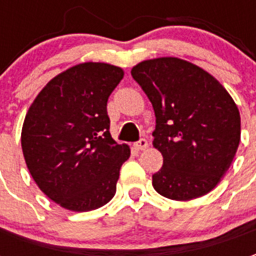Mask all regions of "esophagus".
I'll list each match as a JSON object with an SVG mask.
<instances>
[{"label":"esophagus","mask_w":256,"mask_h":256,"mask_svg":"<svg viewBox=\"0 0 256 256\" xmlns=\"http://www.w3.org/2000/svg\"><path fill=\"white\" fill-rule=\"evenodd\" d=\"M134 146H136V150H145L146 148H148V141H146L145 138H141L140 141H137V142L134 144Z\"/></svg>","instance_id":"obj_1"}]
</instances>
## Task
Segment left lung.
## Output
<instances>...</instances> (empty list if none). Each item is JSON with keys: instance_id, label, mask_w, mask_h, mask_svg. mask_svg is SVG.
Listing matches in <instances>:
<instances>
[{"instance_id": "left-lung-1", "label": "left lung", "mask_w": 256, "mask_h": 256, "mask_svg": "<svg viewBox=\"0 0 256 256\" xmlns=\"http://www.w3.org/2000/svg\"><path fill=\"white\" fill-rule=\"evenodd\" d=\"M132 75L155 111L152 144L163 156L152 176L156 192L180 202L211 192L238 148L236 102L211 74L182 58L144 60Z\"/></svg>"}]
</instances>
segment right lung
Here are the masks:
<instances>
[{"label": "right lung", "instance_id": "add662e5", "mask_svg": "<svg viewBox=\"0 0 256 256\" xmlns=\"http://www.w3.org/2000/svg\"><path fill=\"white\" fill-rule=\"evenodd\" d=\"M123 70L80 63L50 79L26 114L22 150L38 188L63 208H100L115 196L130 148L110 134L106 101Z\"/></svg>", "mask_w": 256, "mask_h": 256}]
</instances>
